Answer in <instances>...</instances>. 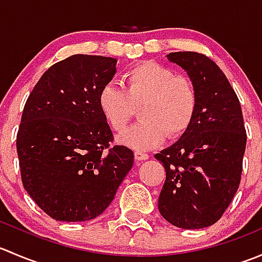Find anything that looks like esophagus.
<instances>
[{
  "mask_svg": "<svg viewBox=\"0 0 262 262\" xmlns=\"http://www.w3.org/2000/svg\"><path fill=\"white\" fill-rule=\"evenodd\" d=\"M134 157H136V161H146L148 158V155L144 152H141V150H136L134 152Z\"/></svg>",
  "mask_w": 262,
  "mask_h": 262,
  "instance_id": "1",
  "label": "esophagus"
}]
</instances>
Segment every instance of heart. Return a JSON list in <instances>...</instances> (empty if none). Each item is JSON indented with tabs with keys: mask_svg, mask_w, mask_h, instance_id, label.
Here are the masks:
<instances>
[{
	"mask_svg": "<svg viewBox=\"0 0 262 262\" xmlns=\"http://www.w3.org/2000/svg\"><path fill=\"white\" fill-rule=\"evenodd\" d=\"M124 89L109 83L101 87L97 106L116 133L128 126L139 109L141 123L132 126L118 142L136 150L161 146L184 136L194 121L199 96L194 82L152 60L132 66L123 76Z\"/></svg>",
	"mask_w": 262,
	"mask_h": 262,
	"instance_id": "heart-1",
	"label": "heart"
}]
</instances>
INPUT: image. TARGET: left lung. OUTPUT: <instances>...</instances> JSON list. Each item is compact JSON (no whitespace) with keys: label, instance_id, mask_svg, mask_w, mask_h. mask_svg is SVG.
<instances>
[{"label":"left lung","instance_id":"8db88e82","mask_svg":"<svg viewBox=\"0 0 262 262\" xmlns=\"http://www.w3.org/2000/svg\"><path fill=\"white\" fill-rule=\"evenodd\" d=\"M167 58L194 82L199 105L189 130L155 155L166 171L158 210L179 228H205L221 219L241 182L247 142L241 104L207 55L175 52Z\"/></svg>","mask_w":262,"mask_h":262}]
</instances>
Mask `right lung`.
<instances>
[{"instance_id": "1", "label": "right lung", "mask_w": 262, "mask_h": 262, "mask_svg": "<svg viewBox=\"0 0 262 262\" xmlns=\"http://www.w3.org/2000/svg\"><path fill=\"white\" fill-rule=\"evenodd\" d=\"M115 64L101 55L66 58L41 76L24 106L16 136L21 181L55 221L99 216L133 166V150L110 147L114 137L97 106Z\"/></svg>"}]
</instances>
